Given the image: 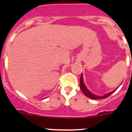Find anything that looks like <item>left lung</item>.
I'll use <instances>...</instances> for the list:
<instances>
[{
  "instance_id": "left-lung-1",
  "label": "left lung",
  "mask_w": 132,
  "mask_h": 132,
  "mask_svg": "<svg viewBox=\"0 0 132 132\" xmlns=\"http://www.w3.org/2000/svg\"><path fill=\"white\" fill-rule=\"evenodd\" d=\"M80 89L82 91V93H84L85 96L88 97L90 99H93V100H98V99H102V98H105L108 97V96L110 95V94H112L116 89L114 90L113 91L110 92V93H108L107 94H106L105 95H104V96H98V95H96V94H93L86 87V85H85V82H84V80H83V77H82V75H81V76H80Z\"/></svg>"
}]
</instances>
